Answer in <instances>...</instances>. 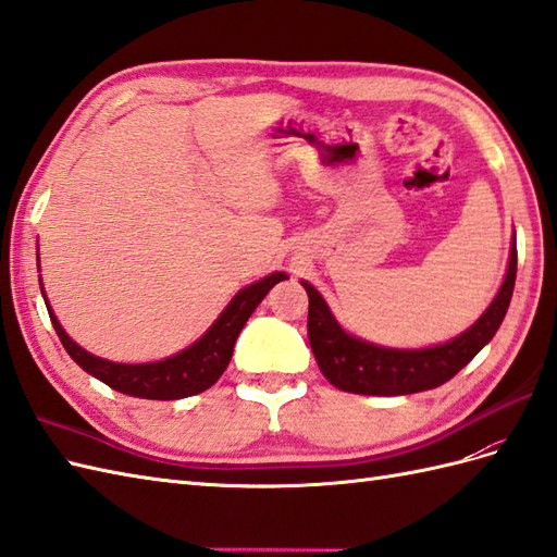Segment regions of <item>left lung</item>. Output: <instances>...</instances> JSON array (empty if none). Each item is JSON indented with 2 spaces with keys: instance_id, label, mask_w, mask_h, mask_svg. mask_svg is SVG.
<instances>
[{
  "instance_id": "obj_1",
  "label": "left lung",
  "mask_w": 557,
  "mask_h": 557,
  "mask_svg": "<svg viewBox=\"0 0 557 557\" xmlns=\"http://www.w3.org/2000/svg\"><path fill=\"white\" fill-rule=\"evenodd\" d=\"M518 247L512 242L506 280L492 306L468 332L445 346L425 350H393L352 338L338 322L315 287L304 282L308 292V338L320 372L332 386L360 395H409L431 391L449 381L490 344L502 326L516 287Z\"/></svg>"
}]
</instances>
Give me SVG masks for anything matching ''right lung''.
I'll use <instances>...</instances> for the list:
<instances>
[{"label": "right lung", "instance_id": "right-lung-1", "mask_svg": "<svg viewBox=\"0 0 557 557\" xmlns=\"http://www.w3.org/2000/svg\"><path fill=\"white\" fill-rule=\"evenodd\" d=\"M287 280L284 273H273L263 277L261 282L249 284L242 289L227 308L221 312V318L211 324V330L183 352L166 358L162 362H148V364H117L96 358V355L79 348L73 338H70L63 326L55 320L49 304V318L55 334H59L63 348L67 350L84 372H89L106 386L115 388L117 393L132 395V397H146V400H181V397H190L211 388L213 383L221 379L227 362L233 358L235 341L247 324L251 312L256 310L265 294L275 287L277 282Z\"/></svg>", "mask_w": 557, "mask_h": 557}]
</instances>
